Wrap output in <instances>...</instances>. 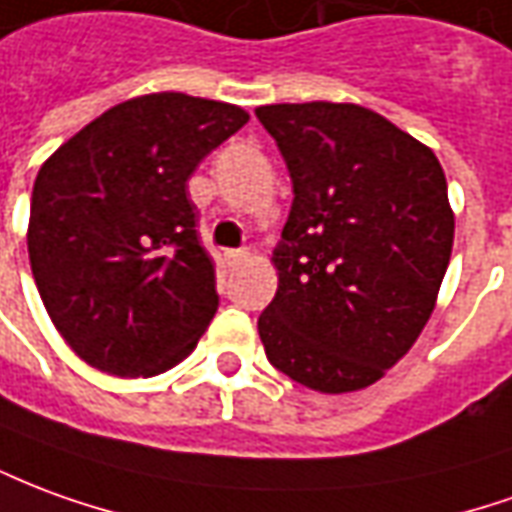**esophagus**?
<instances>
[{"mask_svg":"<svg viewBox=\"0 0 512 512\" xmlns=\"http://www.w3.org/2000/svg\"><path fill=\"white\" fill-rule=\"evenodd\" d=\"M246 257H249V255H246L244 249H230V252L224 255V263H227L230 268H238V266H244Z\"/></svg>","mask_w":512,"mask_h":512,"instance_id":"34e87169","label":"esophagus"}]
</instances>
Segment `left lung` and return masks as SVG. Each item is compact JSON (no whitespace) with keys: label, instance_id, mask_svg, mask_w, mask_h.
I'll list each match as a JSON object with an SVG mask.
<instances>
[{"label":"left lung","instance_id":"obj_1","mask_svg":"<svg viewBox=\"0 0 512 512\" xmlns=\"http://www.w3.org/2000/svg\"><path fill=\"white\" fill-rule=\"evenodd\" d=\"M255 113L293 182L280 285L257 318L268 363L313 391L368 388L407 355L441 291L455 241L441 163L368 107Z\"/></svg>","mask_w":512,"mask_h":512}]
</instances>
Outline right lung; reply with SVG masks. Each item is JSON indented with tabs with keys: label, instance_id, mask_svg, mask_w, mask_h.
<instances>
[{
	"label": "right lung",
	"instance_id": "1",
	"mask_svg": "<svg viewBox=\"0 0 512 512\" xmlns=\"http://www.w3.org/2000/svg\"><path fill=\"white\" fill-rule=\"evenodd\" d=\"M246 121L227 102L135 96L41 166L27 230L32 277L88 366L155 377L194 352L219 293L188 177Z\"/></svg>",
	"mask_w": 512,
	"mask_h": 512
}]
</instances>
